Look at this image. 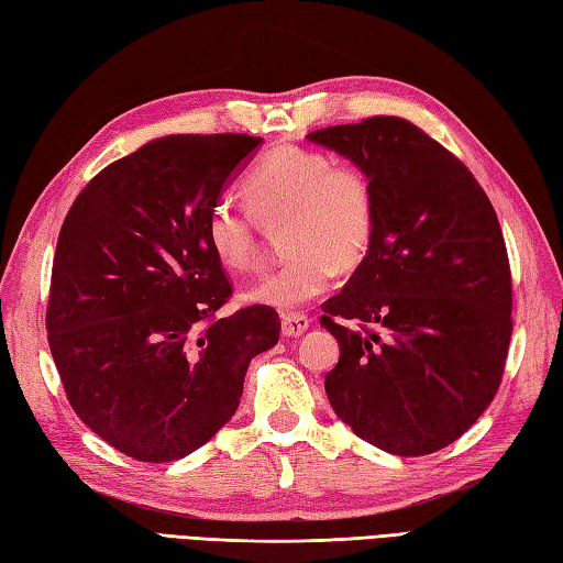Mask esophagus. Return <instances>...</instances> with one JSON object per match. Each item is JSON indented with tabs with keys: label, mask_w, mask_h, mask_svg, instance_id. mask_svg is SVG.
<instances>
[{
	"label": "esophagus",
	"mask_w": 563,
	"mask_h": 563,
	"mask_svg": "<svg viewBox=\"0 0 563 563\" xmlns=\"http://www.w3.org/2000/svg\"><path fill=\"white\" fill-rule=\"evenodd\" d=\"M280 323H283V335L287 338H299L309 330V319L305 313H283Z\"/></svg>",
	"instance_id": "esophagus-1"
}]
</instances>
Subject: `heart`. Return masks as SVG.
<instances>
[{
	"instance_id": "heart-1",
	"label": "heart",
	"mask_w": 563,
	"mask_h": 563,
	"mask_svg": "<svg viewBox=\"0 0 563 563\" xmlns=\"http://www.w3.org/2000/svg\"><path fill=\"white\" fill-rule=\"evenodd\" d=\"M256 219L287 213L285 247L290 256L242 292L250 305L295 309L319 297L338 268L364 262L376 235V192L362 166L333 164L323 152L283 144L266 152L242 180ZM205 242L228 271L256 258V221L233 201H213L205 219Z\"/></svg>"
}]
</instances>
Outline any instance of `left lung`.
I'll return each instance as SVG.
<instances>
[{
    "label": "left lung",
    "mask_w": 563,
    "mask_h": 563,
    "mask_svg": "<svg viewBox=\"0 0 563 563\" xmlns=\"http://www.w3.org/2000/svg\"><path fill=\"white\" fill-rule=\"evenodd\" d=\"M307 140L362 166L376 192L371 250L323 305L340 344L330 407L387 454L438 452L481 419L507 362L511 273L497 213L473 173L405 119Z\"/></svg>",
    "instance_id": "8db88e82"
}]
</instances>
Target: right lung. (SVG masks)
Wrapping results in <instances>:
<instances>
[{"label": "right lung", "instance_id": "obj_1", "mask_svg": "<svg viewBox=\"0 0 563 563\" xmlns=\"http://www.w3.org/2000/svg\"><path fill=\"white\" fill-rule=\"evenodd\" d=\"M262 144L250 135L156 137L85 185L56 240L49 350L70 407L119 452L166 464L238 411L276 309L219 319L230 283L205 242L207 211Z\"/></svg>", "mask_w": 563, "mask_h": 563}]
</instances>
